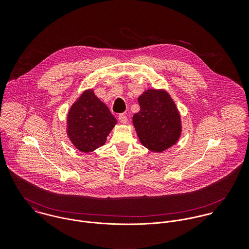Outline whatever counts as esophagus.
<instances>
[{
    "instance_id": "34e87169",
    "label": "esophagus",
    "mask_w": 249,
    "mask_h": 249,
    "mask_svg": "<svg viewBox=\"0 0 249 249\" xmlns=\"http://www.w3.org/2000/svg\"><path fill=\"white\" fill-rule=\"evenodd\" d=\"M119 121L122 124H126L127 123V117L124 114H120L119 115Z\"/></svg>"
}]
</instances>
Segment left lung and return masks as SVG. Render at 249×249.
Here are the masks:
<instances>
[{"mask_svg": "<svg viewBox=\"0 0 249 249\" xmlns=\"http://www.w3.org/2000/svg\"><path fill=\"white\" fill-rule=\"evenodd\" d=\"M140 111L133 115V124L142 144L161 152L178 142L181 121L178 108L164 90L148 89L138 98Z\"/></svg>", "mask_w": 249, "mask_h": 249, "instance_id": "left-lung-1", "label": "left lung"}]
</instances>
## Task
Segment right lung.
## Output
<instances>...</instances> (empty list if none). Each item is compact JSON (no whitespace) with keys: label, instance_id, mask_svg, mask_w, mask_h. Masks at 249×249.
<instances>
[{"label":"right lung","instance_id":"1","mask_svg":"<svg viewBox=\"0 0 249 249\" xmlns=\"http://www.w3.org/2000/svg\"><path fill=\"white\" fill-rule=\"evenodd\" d=\"M67 118L68 136L82 152H91L104 145L117 124L108 107L92 90L85 91L79 97L70 108Z\"/></svg>","mask_w":249,"mask_h":249}]
</instances>
